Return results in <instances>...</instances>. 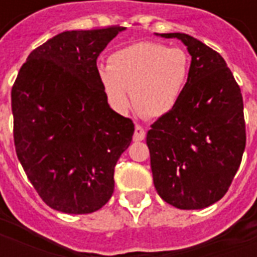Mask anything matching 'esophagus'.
I'll return each instance as SVG.
<instances>
[{"instance_id":"obj_1","label":"esophagus","mask_w":257,"mask_h":257,"mask_svg":"<svg viewBox=\"0 0 257 257\" xmlns=\"http://www.w3.org/2000/svg\"><path fill=\"white\" fill-rule=\"evenodd\" d=\"M145 136H146L145 128L136 123V126H135V134H134L135 142H142V140L145 139Z\"/></svg>"}]
</instances>
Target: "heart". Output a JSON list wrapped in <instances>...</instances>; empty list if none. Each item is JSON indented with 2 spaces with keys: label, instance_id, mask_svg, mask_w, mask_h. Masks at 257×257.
Listing matches in <instances>:
<instances>
[{
  "label": "heart",
  "instance_id": "heart-1",
  "mask_svg": "<svg viewBox=\"0 0 257 257\" xmlns=\"http://www.w3.org/2000/svg\"><path fill=\"white\" fill-rule=\"evenodd\" d=\"M190 73V59L180 48L157 42H136L97 68V78L107 100L117 111H126L131 96L135 107L147 117L165 115L183 95Z\"/></svg>",
  "mask_w": 257,
  "mask_h": 257
}]
</instances>
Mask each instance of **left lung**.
Masks as SVG:
<instances>
[{"instance_id":"8db88e82","label":"left lung","mask_w":257,"mask_h":257,"mask_svg":"<svg viewBox=\"0 0 257 257\" xmlns=\"http://www.w3.org/2000/svg\"><path fill=\"white\" fill-rule=\"evenodd\" d=\"M187 47L191 64L180 100L147 132L158 195L179 209H204L227 193L246 134L241 89L224 59L183 33L161 34Z\"/></svg>"}]
</instances>
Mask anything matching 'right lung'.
Instances as JSON below:
<instances>
[{"instance_id":"obj_1","label":"right lung","mask_w":257,"mask_h":257,"mask_svg":"<svg viewBox=\"0 0 257 257\" xmlns=\"http://www.w3.org/2000/svg\"><path fill=\"white\" fill-rule=\"evenodd\" d=\"M123 27L64 31L36 48L12 86L14 140L27 178L52 209L82 215L114 193L132 119L107 103L96 60Z\"/></svg>"}]
</instances>
